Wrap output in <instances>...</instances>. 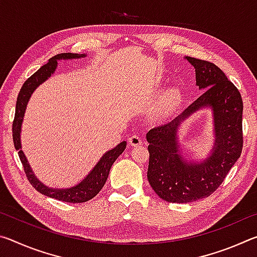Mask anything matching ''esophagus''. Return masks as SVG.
<instances>
[{
  "label": "esophagus",
  "mask_w": 257,
  "mask_h": 257,
  "mask_svg": "<svg viewBox=\"0 0 257 257\" xmlns=\"http://www.w3.org/2000/svg\"><path fill=\"white\" fill-rule=\"evenodd\" d=\"M128 143H129V145H132V146H138L142 144L143 141H142V138L138 136V135H133L132 137H129Z\"/></svg>",
  "instance_id": "esophagus-1"
}]
</instances>
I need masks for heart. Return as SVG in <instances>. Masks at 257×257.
I'll list each match as a JSON object with an SVG mask.
<instances>
[{"label":"heart","instance_id":"heart-1","mask_svg":"<svg viewBox=\"0 0 257 257\" xmlns=\"http://www.w3.org/2000/svg\"><path fill=\"white\" fill-rule=\"evenodd\" d=\"M178 97H179V93H178V90H176V89L170 90V92L165 95L164 101H163L164 110H169V108H171L173 105H175V103L177 102Z\"/></svg>","mask_w":257,"mask_h":257}]
</instances>
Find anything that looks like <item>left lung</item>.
Wrapping results in <instances>:
<instances>
[{
	"label": "left lung",
	"mask_w": 257,
	"mask_h": 257,
	"mask_svg": "<svg viewBox=\"0 0 257 257\" xmlns=\"http://www.w3.org/2000/svg\"><path fill=\"white\" fill-rule=\"evenodd\" d=\"M186 59L196 71V84L205 90L177 119L151 129L146 135L150 143L147 179L159 197L170 203L195 202L214 193L240 158L243 144V105L237 87L210 61L191 56ZM207 105L215 112V150L205 163L188 164L179 153L176 127L190 112Z\"/></svg>",
	"instance_id": "obj_1"
}]
</instances>
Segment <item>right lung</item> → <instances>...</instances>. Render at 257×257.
Wrapping results in <instances>:
<instances>
[{"instance_id": "add662e5", "label": "right lung", "mask_w": 257, "mask_h": 257, "mask_svg": "<svg viewBox=\"0 0 257 257\" xmlns=\"http://www.w3.org/2000/svg\"><path fill=\"white\" fill-rule=\"evenodd\" d=\"M79 55L76 53H60L56 54L49 60V62L45 63L44 66L41 67L38 70L30 76L27 80L25 81V84L21 87L20 92L18 94V98H17L16 104V113H15V119L12 122V137H14V144L16 150L18 151L19 159L21 163L24 165V170L27 177L28 181L30 182L35 189L40 191L41 194L46 195V196L59 199V201L67 202V203H84L92 199L93 197L101 191L103 186L105 185V181L110 173V169L112 164L114 163V161L118 159V156L124 151L127 143L122 142L111 151H108L107 153L103 155V158L99 160V162L96 164L92 172L87 176L84 180H82L79 185H77L72 188L69 189H53V188H47L42 182L38 181L36 177L34 176V173L30 169L29 164L26 160L24 152L21 151V144H20V129H21V122H23V118L25 114L26 105L30 97V95L34 92V89L36 87L42 84L43 81L46 80L52 73L54 72L56 68V60L60 59H76L80 58Z\"/></svg>"}]
</instances>
